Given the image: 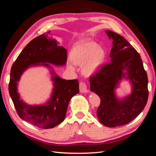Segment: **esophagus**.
Returning a JSON list of instances; mask_svg holds the SVG:
<instances>
[{
	"label": "esophagus",
	"instance_id": "1",
	"mask_svg": "<svg viewBox=\"0 0 156 156\" xmlns=\"http://www.w3.org/2000/svg\"><path fill=\"white\" fill-rule=\"evenodd\" d=\"M79 90L81 93H88L89 90L87 89V84L85 83L81 82L79 84Z\"/></svg>",
	"mask_w": 156,
	"mask_h": 156
}]
</instances>
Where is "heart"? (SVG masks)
<instances>
[{"instance_id": "obj_1", "label": "heart", "mask_w": 156, "mask_h": 156, "mask_svg": "<svg viewBox=\"0 0 156 156\" xmlns=\"http://www.w3.org/2000/svg\"><path fill=\"white\" fill-rule=\"evenodd\" d=\"M71 59L67 61L68 67L75 69V64L83 66L82 72L86 76L97 73L104 65L107 54L105 50L93 41H84L73 46L70 53Z\"/></svg>"}]
</instances>
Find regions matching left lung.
Returning a JSON list of instances; mask_svg holds the SVG:
<instances>
[{
    "mask_svg": "<svg viewBox=\"0 0 156 156\" xmlns=\"http://www.w3.org/2000/svg\"><path fill=\"white\" fill-rule=\"evenodd\" d=\"M112 46L110 63L90 79V90L100 98L97 115L102 124L116 127L128 124L145 107L148 98V77L140 55L123 36L105 31ZM123 80L131 85L130 94L117 96L116 89Z\"/></svg>",
    "mask_w": 156,
    "mask_h": 156,
    "instance_id": "1",
    "label": "left lung"
}]
</instances>
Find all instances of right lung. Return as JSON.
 <instances>
[{
  "label": "right lung",
  "mask_w": 156,
  "mask_h": 156,
  "mask_svg": "<svg viewBox=\"0 0 156 156\" xmlns=\"http://www.w3.org/2000/svg\"><path fill=\"white\" fill-rule=\"evenodd\" d=\"M59 45L48 34L35 37L21 52L10 71L9 94L19 116L41 129L53 128L62 123L70 100L79 92L77 79L60 78L52 66L66 64L67 49ZM36 66H44L50 70L54 88L50 98L44 104L31 105L20 99L17 86L23 73L29 67Z\"/></svg>",
  "instance_id": "1"
}]
</instances>
